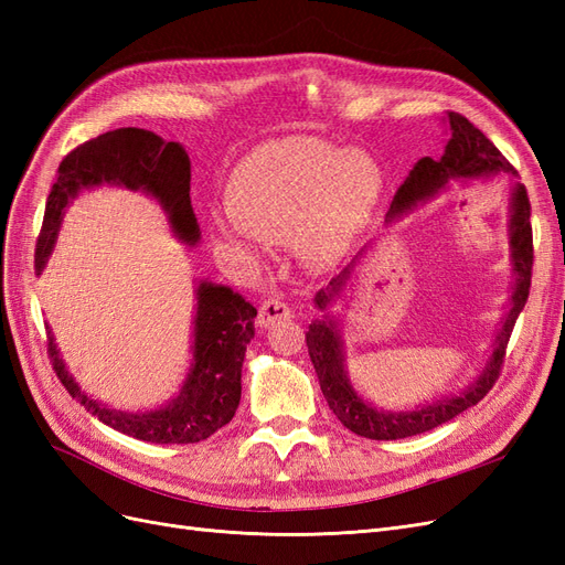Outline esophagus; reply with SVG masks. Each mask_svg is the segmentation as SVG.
I'll list each match as a JSON object with an SVG mask.
<instances>
[{"mask_svg": "<svg viewBox=\"0 0 565 565\" xmlns=\"http://www.w3.org/2000/svg\"><path fill=\"white\" fill-rule=\"evenodd\" d=\"M289 316H292V311H289V306H287L282 299L268 297V299H264L262 306H259V320H256V322H259L262 328H270L273 322L287 320Z\"/></svg>", "mask_w": 565, "mask_h": 565, "instance_id": "obj_1", "label": "esophagus"}]
</instances>
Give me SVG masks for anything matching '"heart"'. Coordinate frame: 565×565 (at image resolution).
Listing matches in <instances>:
<instances>
[{
    "label": "heart",
    "instance_id": "heart-1",
    "mask_svg": "<svg viewBox=\"0 0 565 565\" xmlns=\"http://www.w3.org/2000/svg\"><path fill=\"white\" fill-rule=\"evenodd\" d=\"M382 167L363 150L316 139L256 148L228 188L233 216L218 233L228 241H297L313 264L339 259L365 228L382 193Z\"/></svg>",
    "mask_w": 565,
    "mask_h": 565
}]
</instances>
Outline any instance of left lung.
<instances>
[{
  "mask_svg": "<svg viewBox=\"0 0 565 565\" xmlns=\"http://www.w3.org/2000/svg\"><path fill=\"white\" fill-rule=\"evenodd\" d=\"M448 127L450 139L446 152L438 160L422 158L407 174L398 193L393 195L388 216H398L405 210L413 207L419 200H426L440 191L448 181H473V179H490L500 174H516L514 167L502 152L494 148L488 136L473 127L465 115L448 113ZM511 259H514L516 270V287L511 295V306L507 318L502 322V330L494 341L492 355L488 367L481 377L476 380L465 393L455 398H443L426 407L413 409V413H380L372 405H367L358 393L353 391L344 363H341V339L330 318L313 320L306 332V347H309L311 363L316 367L318 382L322 388V396L328 401L330 409L337 419L347 426L349 431L372 438V440H396L417 436L424 431H431L436 426L450 422L452 417L461 415L471 405L481 403L486 393L500 380V372L504 365L509 337L514 332V324L519 313L530 295V278H533V226H530V200L525 185L516 183L514 193H511ZM351 268H347L341 276L332 278L328 289H320L316 295L318 309H328L332 299L341 292Z\"/></svg>",
  "mask_w": 565,
  "mask_h": 565,
  "instance_id": "obj_1",
  "label": "left lung"
}]
</instances>
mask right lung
<instances>
[{"label": "right lung", "mask_w": 565, "mask_h": 565, "mask_svg": "<svg viewBox=\"0 0 565 565\" xmlns=\"http://www.w3.org/2000/svg\"><path fill=\"white\" fill-rule=\"evenodd\" d=\"M98 183L127 185L158 198L183 243L195 245L200 237L191 204V160L174 141L158 134L125 127L79 143L58 164L56 181L46 198L42 231L35 247V270L40 273L54 249L65 204L82 188ZM256 309L231 287L200 282L195 313V347L191 374L167 407L156 413H115L84 396L73 374L65 370L58 349L46 328V351L56 377L87 413L115 431L148 443H198L226 426L241 405V372L247 344L254 339Z\"/></svg>", "instance_id": "add662e5"}]
</instances>
